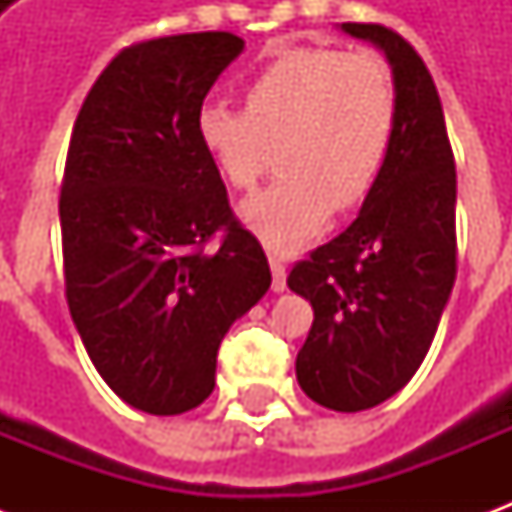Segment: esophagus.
Returning <instances> with one entry per match:
<instances>
[{"instance_id":"34e87169","label":"esophagus","mask_w":512,"mask_h":512,"mask_svg":"<svg viewBox=\"0 0 512 512\" xmlns=\"http://www.w3.org/2000/svg\"><path fill=\"white\" fill-rule=\"evenodd\" d=\"M268 263H271V288L277 290V293H282V290L288 288V282H285V277H288V268H285V260L277 255V252H268Z\"/></svg>"}]
</instances>
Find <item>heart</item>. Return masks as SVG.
<instances>
[{"label": "heart", "instance_id": "b5f03b06", "mask_svg": "<svg viewBox=\"0 0 512 512\" xmlns=\"http://www.w3.org/2000/svg\"><path fill=\"white\" fill-rule=\"evenodd\" d=\"M395 76L376 51L299 46L263 62L244 87V112L205 104L197 142L235 191L255 189L277 147L282 178L241 205V219L271 246L323 230L334 208L373 194L395 147Z\"/></svg>", "mask_w": 512, "mask_h": 512}]
</instances>
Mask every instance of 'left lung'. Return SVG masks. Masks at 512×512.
I'll use <instances>...</instances> for the list:
<instances>
[{
	"instance_id": "1",
	"label": "left lung",
	"mask_w": 512,
	"mask_h": 512,
	"mask_svg": "<svg viewBox=\"0 0 512 512\" xmlns=\"http://www.w3.org/2000/svg\"><path fill=\"white\" fill-rule=\"evenodd\" d=\"M384 51L397 87L392 156L354 224L290 268L315 321L296 356L301 389L332 411L400 392L428 354L458 271L455 158L436 84L406 38L343 24Z\"/></svg>"
}]
</instances>
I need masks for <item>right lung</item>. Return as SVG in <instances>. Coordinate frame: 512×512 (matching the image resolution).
I'll return each instance as SVG.
<instances>
[{"instance_id":"obj_1","label":"right lung","mask_w":512,"mask_h":512,"mask_svg":"<svg viewBox=\"0 0 512 512\" xmlns=\"http://www.w3.org/2000/svg\"><path fill=\"white\" fill-rule=\"evenodd\" d=\"M241 49L233 32L126 46L84 98L65 158L71 318L112 392L158 417L211 395L224 334L271 285L194 128Z\"/></svg>"}]
</instances>
